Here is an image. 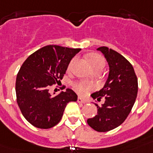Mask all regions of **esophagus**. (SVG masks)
Masks as SVG:
<instances>
[{"label": "esophagus", "instance_id": "esophagus-1", "mask_svg": "<svg viewBox=\"0 0 153 153\" xmlns=\"http://www.w3.org/2000/svg\"><path fill=\"white\" fill-rule=\"evenodd\" d=\"M77 102H79V103H85V102H86V101H85L84 100H83V99L81 98V97H78Z\"/></svg>", "mask_w": 153, "mask_h": 153}]
</instances>
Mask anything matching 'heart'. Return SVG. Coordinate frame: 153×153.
Returning <instances> with one entry per match:
<instances>
[{"label":"heart","instance_id":"1","mask_svg":"<svg viewBox=\"0 0 153 153\" xmlns=\"http://www.w3.org/2000/svg\"><path fill=\"white\" fill-rule=\"evenodd\" d=\"M75 58H74V59L70 61V63H69L68 70H70V69H71L73 63L75 61ZM89 60H90V64H91L93 70H102L103 67H105V64H106L105 59H104L101 55L96 54V53L90 54V56H89ZM93 86L91 83H86V82H78V83H74V88H75L76 91L79 94H80V95L85 94L86 92L88 91L89 90H90V89L93 88Z\"/></svg>","mask_w":153,"mask_h":153}]
</instances>
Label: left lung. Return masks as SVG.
I'll return each instance as SVG.
<instances>
[{
    "instance_id": "1",
    "label": "left lung",
    "mask_w": 153,
    "mask_h": 153,
    "mask_svg": "<svg viewBox=\"0 0 153 153\" xmlns=\"http://www.w3.org/2000/svg\"><path fill=\"white\" fill-rule=\"evenodd\" d=\"M109 65V75L103 87L91 94L94 100L105 102L101 106L95 104L97 115L87 120V123L97 132H107L125 121L134 105L138 93V80L132 64L117 51L100 47Z\"/></svg>"
}]
</instances>
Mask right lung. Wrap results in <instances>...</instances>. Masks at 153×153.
<instances>
[{
  "label": "right lung",
  "instance_id": "add662e5",
  "mask_svg": "<svg viewBox=\"0 0 153 153\" xmlns=\"http://www.w3.org/2000/svg\"><path fill=\"white\" fill-rule=\"evenodd\" d=\"M80 51L48 45L32 53L22 64L16 79L17 102L31 125L52 128L60 121L67 104L77 100L71 89L53 96L49 88L62 79L70 60Z\"/></svg>",
  "mask_w": 153,
  "mask_h": 153
}]
</instances>
